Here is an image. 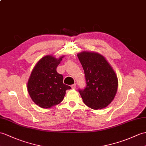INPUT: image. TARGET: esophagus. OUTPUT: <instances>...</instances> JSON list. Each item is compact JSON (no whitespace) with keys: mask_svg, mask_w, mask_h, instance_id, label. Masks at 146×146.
Listing matches in <instances>:
<instances>
[{"mask_svg":"<svg viewBox=\"0 0 146 146\" xmlns=\"http://www.w3.org/2000/svg\"><path fill=\"white\" fill-rule=\"evenodd\" d=\"M71 87H72V89H76V84L74 83V84H72V85L71 86Z\"/></svg>","mask_w":146,"mask_h":146,"instance_id":"esophagus-1","label":"esophagus"}]
</instances>
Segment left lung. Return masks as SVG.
<instances>
[{"mask_svg":"<svg viewBox=\"0 0 146 146\" xmlns=\"http://www.w3.org/2000/svg\"><path fill=\"white\" fill-rule=\"evenodd\" d=\"M84 70L86 85L79 90L84 103L93 110L103 109L114 100L118 80L116 73L101 54L83 51L77 54Z\"/></svg>","mask_w":146,"mask_h":146,"instance_id":"1","label":"left lung"}]
</instances>
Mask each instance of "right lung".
Masks as SVG:
<instances>
[{
	"instance_id": "right-lung-1",
	"label": "right lung",
	"mask_w": 146,
	"mask_h": 146,
	"mask_svg": "<svg viewBox=\"0 0 146 146\" xmlns=\"http://www.w3.org/2000/svg\"><path fill=\"white\" fill-rule=\"evenodd\" d=\"M64 56L59 58L52 55L42 58L32 70L27 83L30 98L42 108H50L63 101L70 86L63 83L62 74L58 73L56 67Z\"/></svg>"
}]
</instances>
